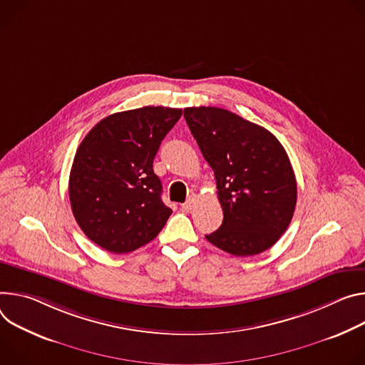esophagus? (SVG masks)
<instances>
[{
  "mask_svg": "<svg viewBox=\"0 0 365 365\" xmlns=\"http://www.w3.org/2000/svg\"><path fill=\"white\" fill-rule=\"evenodd\" d=\"M197 200H198V195H197V194H191V195L187 198V201H185V203H184L181 207H182L184 210H191V209L195 206Z\"/></svg>",
  "mask_w": 365,
  "mask_h": 365,
  "instance_id": "obj_1",
  "label": "esophagus"
}]
</instances>
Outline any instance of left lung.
<instances>
[{
    "label": "left lung",
    "instance_id": "obj_1",
    "mask_svg": "<svg viewBox=\"0 0 365 365\" xmlns=\"http://www.w3.org/2000/svg\"><path fill=\"white\" fill-rule=\"evenodd\" d=\"M187 125L215 171L222 226L206 235L219 250L252 257L292 222L297 182L287 152L267 129L217 107H188Z\"/></svg>",
    "mask_w": 365,
    "mask_h": 365
}]
</instances>
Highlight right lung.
I'll list each match as a JSON object with an SVG mask.
<instances>
[{"mask_svg": "<svg viewBox=\"0 0 365 365\" xmlns=\"http://www.w3.org/2000/svg\"><path fill=\"white\" fill-rule=\"evenodd\" d=\"M181 108L142 107L114 113L88 132L69 175L73 217L94 244L132 252L165 226L173 210L160 200L153 158Z\"/></svg>", "mask_w": 365, "mask_h": 365, "instance_id": "obj_1", "label": "right lung"}]
</instances>
